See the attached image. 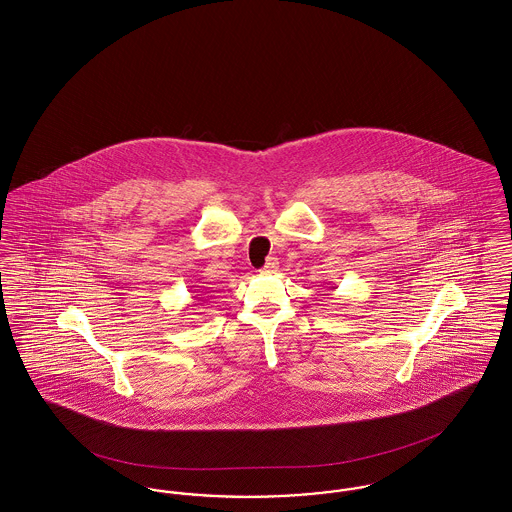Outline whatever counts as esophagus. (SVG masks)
Segmentation results:
<instances>
[{"label":"esophagus","instance_id":"34e87169","mask_svg":"<svg viewBox=\"0 0 512 512\" xmlns=\"http://www.w3.org/2000/svg\"><path fill=\"white\" fill-rule=\"evenodd\" d=\"M278 271V259L276 257H269L265 267H263V273H276Z\"/></svg>","mask_w":512,"mask_h":512}]
</instances>
